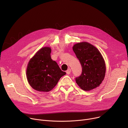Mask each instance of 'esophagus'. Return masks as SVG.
Listing matches in <instances>:
<instances>
[{"instance_id":"obj_1","label":"esophagus","mask_w":128,"mask_h":128,"mask_svg":"<svg viewBox=\"0 0 128 128\" xmlns=\"http://www.w3.org/2000/svg\"><path fill=\"white\" fill-rule=\"evenodd\" d=\"M66 74H67L69 75L70 74V72H71V70H70V68H68V70H67L66 71Z\"/></svg>"}]
</instances>
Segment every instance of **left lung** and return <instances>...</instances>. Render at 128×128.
Returning a JSON list of instances; mask_svg holds the SVG:
<instances>
[{
  "label": "left lung",
  "mask_w": 128,
  "mask_h": 128,
  "mask_svg": "<svg viewBox=\"0 0 128 128\" xmlns=\"http://www.w3.org/2000/svg\"><path fill=\"white\" fill-rule=\"evenodd\" d=\"M72 50L82 67V73L75 78L80 88L84 91L96 88L104 79L106 67L101 53L92 44L82 42L74 45Z\"/></svg>",
  "instance_id": "8db88e82"
}]
</instances>
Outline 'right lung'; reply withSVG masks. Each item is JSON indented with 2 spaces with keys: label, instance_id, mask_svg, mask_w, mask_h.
<instances>
[{
  "label": "right lung",
  "instance_id": "1",
  "mask_svg": "<svg viewBox=\"0 0 128 128\" xmlns=\"http://www.w3.org/2000/svg\"><path fill=\"white\" fill-rule=\"evenodd\" d=\"M51 52L50 47H44L37 52L28 62L27 79L30 86L37 91H51L60 79L66 74L57 63L51 59Z\"/></svg>",
  "mask_w": 128,
  "mask_h": 128
}]
</instances>
